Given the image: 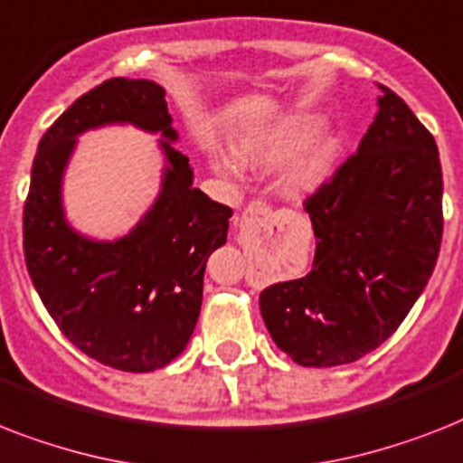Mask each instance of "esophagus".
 I'll return each instance as SVG.
<instances>
[{
  "mask_svg": "<svg viewBox=\"0 0 463 463\" xmlns=\"http://www.w3.org/2000/svg\"><path fill=\"white\" fill-rule=\"evenodd\" d=\"M270 216H273V209H270L266 202H251L242 213V219L251 221V223H254V221H269Z\"/></svg>",
  "mask_w": 463,
  "mask_h": 463,
  "instance_id": "obj_1",
  "label": "esophagus"
}]
</instances>
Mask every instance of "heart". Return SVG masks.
I'll return each instance as SVG.
<instances>
[{
    "mask_svg": "<svg viewBox=\"0 0 463 463\" xmlns=\"http://www.w3.org/2000/svg\"><path fill=\"white\" fill-rule=\"evenodd\" d=\"M318 126L321 123H318L317 116H292V118H285L283 123L273 128L240 135L232 145V154L242 166L269 171V168L280 166L283 161L290 159L292 154L299 152L317 135ZM333 149H335L333 142H321L311 152L292 161L280 175V190L290 197H302V194L321 185L330 168ZM213 166L221 173H232V164L228 159H216Z\"/></svg>",
    "mask_w": 463,
    "mask_h": 463,
    "instance_id": "b5f03b06",
    "label": "heart"
}]
</instances>
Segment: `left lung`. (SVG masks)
<instances>
[{
    "label": "left lung",
    "mask_w": 463,
    "mask_h": 463,
    "mask_svg": "<svg viewBox=\"0 0 463 463\" xmlns=\"http://www.w3.org/2000/svg\"><path fill=\"white\" fill-rule=\"evenodd\" d=\"M378 88V114L356 154L304 202L314 269L259 297L270 337L299 366H342L373 352L400 328L438 261V145L402 97Z\"/></svg>",
    "instance_id": "left-lung-1"
}]
</instances>
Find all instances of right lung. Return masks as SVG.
I'll list each match as a JSON object with an SVG mask.
<instances>
[{"mask_svg": "<svg viewBox=\"0 0 463 463\" xmlns=\"http://www.w3.org/2000/svg\"><path fill=\"white\" fill-rule=\"evenodd\" d=\"M166 92L152 80L111 78L75 99L37 145L24 209L30 280L75 347L104 366L149 373L185 349L202 309L206 259L225 244L232 209L193 187L171 126ZM133 122L162 135L167 168L153 209L123 239H85L65 221L62 171L77 135Z\"/></svg>", "mask_w": 463, "mask_h": 463, "instance_id": "add662e5", "label": "right lung"}]
</instances>
